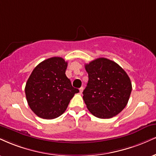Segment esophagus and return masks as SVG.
Listing matches in <instances>:
<instances>
[{
  "mask_svg": "<svg viewBox=\"0 0 156 156\" xmlns=\"http://www.w3.org/2000/svg\"><path fill=\"white\" fill-rule=\"evenodd\" d=\"M79 91H80V94H81L82 92H83V86H82V87H80V88Z\"/></svg>",
  "mask_w": 156,
  "mask_h": 156,
  "instance_id": "obj_1",
  "label": "esophagus"
}]
</instances>
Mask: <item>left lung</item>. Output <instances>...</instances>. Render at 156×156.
I'll use <instances>...</instances> for the list:
<instances>
[{
    "mask_svg": "<svg viewBox=\"0 0 156 156\" xmlns=\"http://www.w3.org/2000/svg\"><path fill=\"white\" fill-rule=\"evenodd\" d=\"M85 69L89 75L83 99L88 110L99 119H110L126 106L132 86L124 70L106 58H98Z\"/></svg>",
    "mask_w": 156,
    "mask_h": 156,
    "instance_id": "1",
    "label": "left lung"
}]
</instances>
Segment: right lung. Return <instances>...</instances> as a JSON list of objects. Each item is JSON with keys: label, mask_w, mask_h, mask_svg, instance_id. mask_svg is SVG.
Wrapping results in <instances>:
<instances>
[{"label": "right lung", "mask_w": 156, "mask_h": 156, "mask_svg": "<svg viewBox=\"0 0 156 156\" xmlns=\"http://www.w3.org/2000/svg\"><path fill=\"white\" fill-rule=\"evenodd\" d=\"M67 67L63 58H49L38 64L28 78L24 89L27 103L41 119L59 117L75 94L79 92L65 75Z\"/></svg>", "instance_id": "obj_1"}]
</instances>
